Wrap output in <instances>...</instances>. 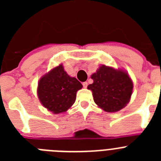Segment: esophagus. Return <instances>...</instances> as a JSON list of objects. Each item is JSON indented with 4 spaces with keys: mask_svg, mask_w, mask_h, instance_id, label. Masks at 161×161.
<instances>
[{
    "mask_svg": "<svg viewBox=\"0 0 161 161\" xmlns=\"http://www.w3.org/2000/svg\"><path fill=\"white\" fill-rule=\"evenodd\" d=\"M82 85H83V87H84V88H87L88 83H87V82H86V81L83 82V83H82Z\"/></svg>",
    "mask_w": 161,
    "mask_h": 161,
    "instance_id": "34e87169",
    "label": "esophagus"
}]
</instances>
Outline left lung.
I'll return each mask as SVG.
<instances>
[{"instance_id": "8db88e82", "label": "left lung", "mask_w": 161, "mask_h": 161, "mask_svg": "<svg viewBox=\"0 0 161 161\" xmlns=\"http://www.w3.org/2000/svg\"><path fill=\"white\" fill-rule=\"evenodd\" d=\"M91 78L88 85L95 103L106 112H117L126 106L133 90V82L128 74L122 70L102 65Z\"/></svg>"}]
</instances>
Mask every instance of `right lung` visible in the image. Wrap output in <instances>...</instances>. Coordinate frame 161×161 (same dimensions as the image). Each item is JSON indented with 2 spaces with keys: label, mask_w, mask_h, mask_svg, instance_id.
<instances>
[{
  "label": "right lung",
  "mask_w": 161,
  "mask_h": 161,
  "mask_svg": "<svg viewBox=\"0 0 161 161\" xmlns=\"http://www.w3.org/2000/svg\"><path fill=\"white\" fill-rule=\"evenodd\" d=\"M82 87L81 83L68 76L60 64L42 76L37 93L44 107L54 114H60L73 105L76 92Z\"/></svg>",
  "instance_id": "add662e5"
}]
</instances>
